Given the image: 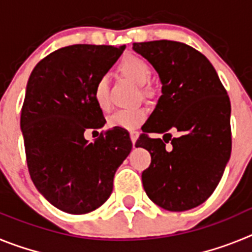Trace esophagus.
Listing matches in <instances>:
<instances>
[{"instance_id":"34e87169","label":"esophagus","mask_w":252,"mask_h":252,"mask_svg":"<svg viewBox=\"0 0 252 252\" xmlns=\"http://www.w3.org/2000/svg\"><path fill=\"white\" fill-rule=\"evenodd\" d=\"M130 137H131V141H132L133 148H135L136 140H137V137H139V132H137V130H131L130 131Z\"/></svg>"}]
</instances>
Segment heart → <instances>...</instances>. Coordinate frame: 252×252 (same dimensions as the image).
Segmentation results:
<instances>
[{"label": "heart", "instance_id": "obj_1", "mask_svg": "<svg viewBox=\"0 0 252 252\" xmlns=\"http://www.w3.org/2000/svg\"><path fill=\"white\" fill-rule=\"evenodd\" d=\"M120 69L131 81L136 84H145L151 75V66L148 60L136 55H127L120 64ZM93 97L97 106L103 111L111 108L110 95H108V82L106 77H101L95 82ZM146 108L142 106L120 108L108 117V125L111 127H120L125 130H133L139 127L146 119Z\"/></svg>", "mask_w": 252, "mask_h": 252}]
</instances>
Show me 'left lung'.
Listing matches in <instances>:
<instances>
[{
  "label": "left lung",
  "instance_id": "1",
  "mask_svg": "<svg viewBox=\"0 0 252 252\" xmlns=\"http://www.w3.org/2000/svg\"><path fill=\"white\" fill-rule=\"evenodd\" d=\"M132 49L155 68L162 84L150 124L136 141V148L151 155L142 171L144 189L166 211H188L211 197L230 160V98L212 64L192 46L157 40L135 43ZM170 128L180 136L166 134L162 142L147 135ZM169 139L172 146L165 149Z\"/></svg>",
  "mask_w": 252,
  "mask_h": 252
}]
</instances>
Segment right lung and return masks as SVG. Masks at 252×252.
<instances>
[{
    "label": "right lung",
    "instance_id": "add662e5",
    "mask_svg": "<svg viewBox=\"0 0 252 252\" xmlns=\"http://www.w3.org/2000/svg\"><path fill=\"white\" fill-rule=\"evenodd\" d=\"M125 48L77 44L58 49L29 78L20 120L29 173L46 201L63 212L84 215L101 207L132 149L125 128H111L93 142L84 139L87 131L106 122L93 90Z\"/></svg>",
    "mask_w": 252,
    "mask_h": 252
}]
</instances>
